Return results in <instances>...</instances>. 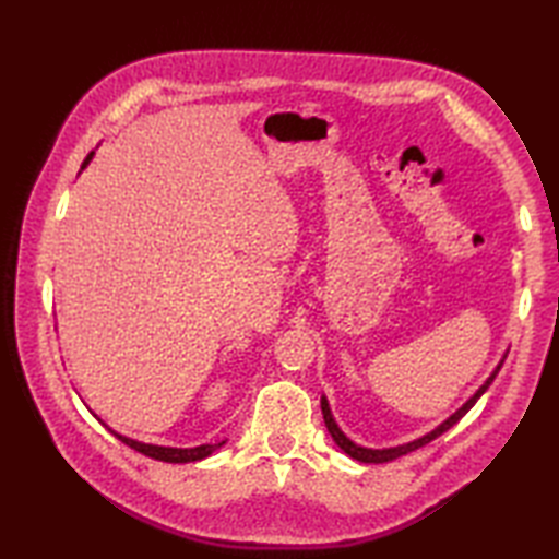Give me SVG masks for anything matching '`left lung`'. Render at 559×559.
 <instances>
[{
    "mask_svg": "<svg viewBox=\"0 0 559 559\" xmlns=\"http://www.w3.org/2000/svg\"><path fill=\"white\" fill-rule=\"evenodd\" d=\"M504 358L507 355H502V360L497 362V367L495 370L490 372V377L485 379V382L478 386V391L476 394H473L466 403H463L461 408H456L454 413L449 415V418L444 420V423H439L435 430H430L427 435H423V437H418V439H413V442H406V444H399V447H386V449H370V447H360V444H355L350 437H346V432L341 430L338 427V423L334 420V413H331V408H329V401H326V396H322V413H324V423H326V430H329V435L334 437V442L346 451V454L350 456V459H355V461H362V463H386V461H394V459H399V456H403V454H411V451H415V449H420V447H425V444H430L432 439H437L439 435H444L449 427H454L463 415H466L473 406H476V401L485 394V391H488V386L495 382V377H497V372H500V367H502V362H504Z\"/></svg>",
    "mask_w": 559,
    "mask_h": 559,
    "instance_id": "left-lung-1",
    "label": "left lung"
}]
</instances>
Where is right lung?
<instances>
[{
	"label": "right lung",
	"instance_id": "obj_1",
	"mask_svg": "<svg viewBox=\"0 0 559 559\" xmlns=\"http://www.w3.org/2000/svg\"><path fill=\"white\" fill-rule=\"evenodd\" d=\"M96 156V151H91L88 153V158L83 160V165H81V170L86 168V165L91 163V158ZM93 413V411H91ZM96 415V413H93ZM98 418V415H96ZM100 420V418H98ZM103 423V420H100ZM105 425V423H103ZM108 427V425H105ZM108 430L117 437V439H122V442L127 444V447H132L134 451H139V454H144V456H148V459H156V461H165V463H192V461H201V459H206V456H211L213 451H218L223 444H225V439L223 442H216V444H199V447H189V449H182V447H160V444H148V442H139V439H132V437H124V435H120L117 430H112V427H108Z\"/></svg>",
	"mask_w": 559,
	"mask_h": 559
}]
</instances>
